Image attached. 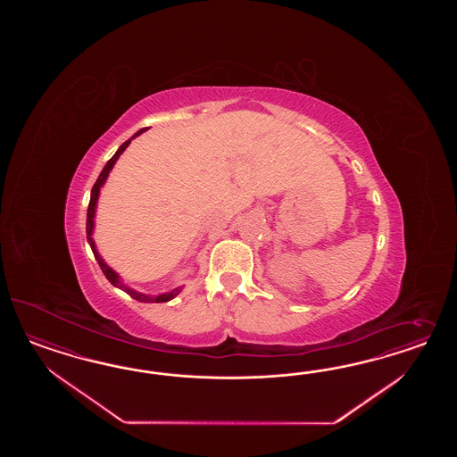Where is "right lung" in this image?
<instances>
[{"mask_svg": "<svg viewBox=\"0 0 457 457\" xmlns=\"http://www.w3.org/2000/svg\"><path fill=\"white\" fill-rule=\"evenodd\" d=\"M145 130H147V127H145V129H140V130L136 132L132 137L129 138V140H125L124 144L117 149V153L112 155L111 161H109V162L105 164V167L102 169V172H100L98 179L96 180V184H94V187H92V194H90L88 209H87V241H88V245H90V248H92V253H94V256H96V260H97L100 270L104 271V275H105V278L111 281L113 287H117V288L124 290L127 295H130L134 300L142 302V303H164V302H169V300L176 298V296L179 295L180 291H182V287H178V288H174V290L166 291V293H159V295H145V293H140V291L134 290V288L127 287L124 281L120 279V277H119V273H117L115 270H112L111 266L105 263V260L98 254L97 245H96V241H94V237H92V235H94V228H96V211H97V201L98 195H100V189H102V186L105 184V180L109 178L112 167L115 166L117 159H119V157H120V154L124 153L125 149L129 147V144L132 142V138L137 137V136H140V134H142V132H145Z\"/></svg>", "mask_w": 457, "mask_h": 457, "instance_id": "obj_1", "label": "right lung"}]
</instances>
